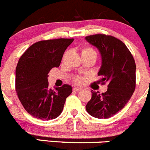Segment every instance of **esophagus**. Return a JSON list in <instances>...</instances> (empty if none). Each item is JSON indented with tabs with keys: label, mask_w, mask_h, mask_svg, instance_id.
I'll use <instances>...</instances> for the list:
<instances>
[{
	"label": "esophagus",
	"mask_w": 150,
	"mask_h": 150,
	"mask_svg": "<svg viewBox=\"0 0 150 150\" xmlns=\"http://www.w3.org/2000/svg\"><path fill=\"white\" fill-rule=\"evenodd\" d=\"M73 90H74V91H79L82 90V88H77V87H74V88H73Z\"/></svg>",
	"instance_id": "34e87169"
}]
</instances>
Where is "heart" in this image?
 Instances as JSON below:
<instances>
[{"instance_id": "heart-1", "label": "heart", "mask_w": 150, "mask_h": 150, "mask_svg": "<svg viewBox=\"0 0 150 150\" xmlns=\"http://www.w3.org/2000/svg\"><path fill=\"white\" fill-rule=\"evenodd\" d=\"M91 52L96 53V51H94L92 48H90V47H86V48H83V50H82V53H91ZM85 77L82 76H78L74 79V82H76V83H79V84L83 83V82H85Z\"/></svg>"}]
</instances>
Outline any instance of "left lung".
<instances>
[{
  "mask_svg": "<svg viewBox=\"0 0 150 150\" xmlns=\"http://www.w3.org/2000/svg\"><path fill=\"white\" fill-rule=\"evenodd\" d=\"M100 51L102 66L98 75L108 91L102 94L91 91L86 110L97 119H108L123 109L135 89V59L125 43L110 35H94L85 38Z\"/></svg>",
  "mask_w": 150,
  "mask_h": 150,
  "instance_id": "1",
  "label": "left lung"
}]
</instances>
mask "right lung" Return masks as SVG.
Instances as JSON below:
<instances>
[{
	"label": "right lung",
	"instance_id": "add662e5",
	"mask_svg": "<svg viewBox=\"0 0 150 150\" xmlns=\"http://www.w3.org/2000/svg\"><path fill=\"white\" fill-rule=\"evenodd\" d=\"M74 39L47 40L31 45L20 58L16 67L15 90L27 112L38 119H56L72 93L69 85L51 89L48 73L60 65L62 56Z\"/></svg>",
	"mask_w": 150,
	"mask_h": 150
}]
</instances>
